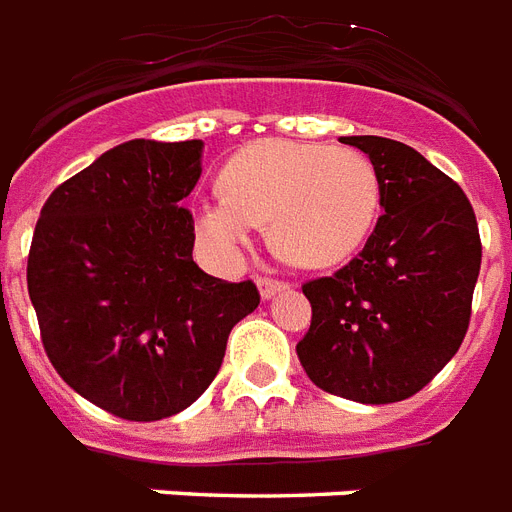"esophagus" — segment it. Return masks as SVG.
<instances>
[{
  "label": "esophagus",
  "instance_id": "obj_1",
  "mask_svg": "<svg viewBox=\"0 0 512 512\" xmlns=\"http://www.w3.org/2000/svg\"><path fill=\"white\" fill-rule=\"evenodd\" d=\"M256 285H259V293H261V298H264V301L275 298L277 293H282V290H288V282L269 280V277H259V280H256Z\"/></svg>",
  "mask_w": 512,
  "mask_h": 512
}]
</instances>
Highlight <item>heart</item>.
<instances>
[{
	"instance_id": "heart-1",
	"label": "heart",
	"mask_w": 512,
	"mask_h": 512,
	"mask_svg": "<svg viewBox=\"0 0 512 512\" xmlns=\"http://www.w3.org/2000/svg\"><path fill=\"white\" fill-rule=\"evenodd\" d=\"M224 192L198 203V235L232 261L269 222L277 253L298 267H333L357 253L380 211V177L362 150L264 140L237 153Z\"/></svg>"
}]
</instances>
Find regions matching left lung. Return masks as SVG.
I'll list each match as a JSON object with an SVG mask.
<instances>
[{"label":"left lung","mask_w":512,"mask_h":512,"mask_svg":"<svg viewBox=\"0 0 512 512\" xmlns=\"http://www.w3.org/2000/svg\"><path fill=\"white\" fill-rule=\"evenodd\" d=\"M375 163L383 216L357 259L304 285L312 325L296 354L322 391L359 404L418 394L455 357L481 269L465 192L418 150L341 137Z\"/></svg>","instance_id":"8db88e82"}]
</instances>
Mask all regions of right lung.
<instances>
[{
	"label": "right lung",
	"instance_id": "right-lung-1",
	"mask_svg": "<svg viewBox=\"0 0 512 512\" xmlns=\"http://www.w3.org/2000/svg\"><path fill=\"white\" fill-rule=\"evenodd\" d=\"M200 161V140H129L57 187L36 222L26 277L44 351L76 394L124 420L187 410L259 306L251 280L192 261L179 203Z\"/></svg>",
	"mask_w": 512,
	"mask_h": 512
}]
</instances>
